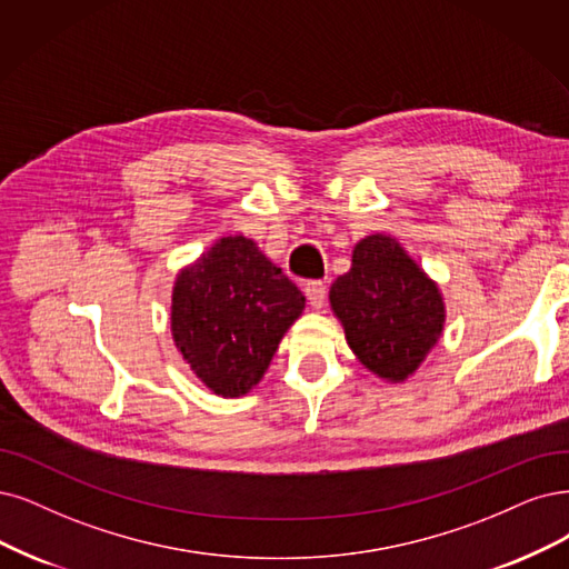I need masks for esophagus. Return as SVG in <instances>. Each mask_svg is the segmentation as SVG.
Wrapping results in <instances>:
<instances>
[{
	"instance_id": "obj_1",
	"label": "esophagus",
	"mask_w": 569,
	"mask_h": 569,
	"mask_svg": "<svg viewBox=\"0 0 569 569\" xmlns=\"http://www.w3.org/2000/svg\"><path fill=\"white\" fill-rule=\"evenodd\" d=\"M305 296L313 309H321L326 302V286L321 281H307L305 283Z\"/></svg>"
}]
</instances>
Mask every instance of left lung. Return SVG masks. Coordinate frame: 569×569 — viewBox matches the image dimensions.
Segmentation results:
<instances>
[{
	"mask_svg": "<svg viewBox=\"0 0 569 569\" xmlns=\"http://www.w3.org/2000/svg\"><path fill=\"white\" fill-rule=\"evenodd\" d=\"M328 302L356 359L389 385L408 382L446 330L443 292L385 231L353 246L351 269L335 279Z\"/></svg>",
	"mask_w": 569,
	"mask_h": 569,
	"instance_id": "left-lung-1",
	"label": "left lung"
}]
</instances>
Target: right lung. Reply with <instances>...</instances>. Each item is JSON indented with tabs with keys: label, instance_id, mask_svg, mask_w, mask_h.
I'll return each instance as SVG.
<instances>
[{
	"label": "right lung",
	"instance_id": "add662e5",
	"mask_svg": "<svg viewBox=\"0 0 569 569\" xmlns=\"http://www.w3.org/2000/svg\"><path fill=\"white\" fill-rule=\"evenodd\" d=\"M305 302L256 241L220 237L178 271L171 338L201 385L216 396L241 398L260 385Z\"/></svg>",
	"mask_w": 569,
	"mask_h": 569
}]
</instances>
